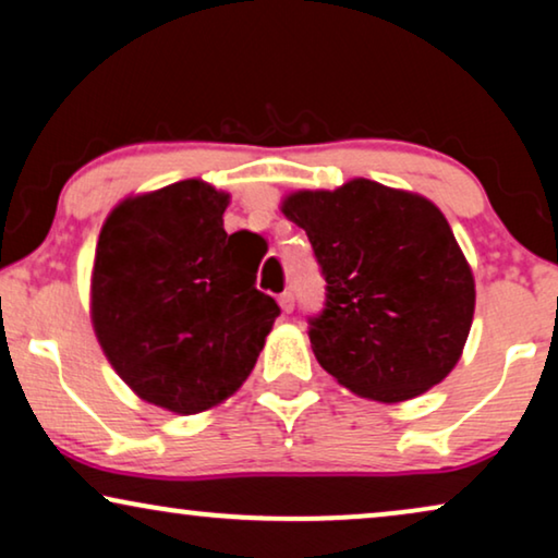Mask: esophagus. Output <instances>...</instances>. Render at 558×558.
<instances>
[{
	"label": "esophagus",
	"mask_w": 558,
	"mask_h": 558,
	"mask_svg": "<svg viewBox=\"0 0 558 558\" xmlns=\"http://www.w3.org/2000/svg\"><path fill=\"white\" fill-rule=\"evenodd\" d=\"M279 307L284 310L287 315H289V312L294 310V294H292V292H284V294H279Z\"/></svg>",
	"instance_id": "obj_1"
}]
</instances>
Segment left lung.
Instances as JSON below:
<instances>
[{
    "mask_svg": "<svg viewBox=\"0 0 558 558\" xmlns=\"http://www.w3.org/2000/svg\"><path fill=\"white\" fill-rule=\"evenodd\" d=\"M281 213L304 228L327 281L310 317L319 365L384 403L447 378L470 335L475 279L437 205L357 178L292 193Z\"/></svg>",
    "mask_w": 558,
    "mask_h": 558,
    "instance_id": "8db88e82",
    "label": "left lung"
}]
</instances>
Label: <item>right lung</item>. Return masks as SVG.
Here are the masks:
<instances>
[{"mask_svg": "<svg viewBox=\"0 0 558 558\" xmlns=\"http://www.w3.org/2000/svg\"><path fill=\"white\" fill-rule=\"evenodd\" d=\"M226 193L182 180L126 197L98 235L96 338L140 399L174 414L239 391L281 312L256 289L262 256L235 243L248 231L226 233Z\"/></svg>", "mask_w": 558, "mask_h": 558, "instance_id": "add662e5", "label": "right lung"}]
</instances>
